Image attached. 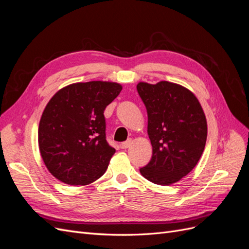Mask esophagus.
<instances>
[{
    "instance_id": "obj_1",
    "label": "esophagus",
    "mask_w": 249,
    "mask_h": 249,
    "mask_svg": "<svg viewBox=\"0 0 249 249\" xmlns=\"http://www.w3.org/2000/svg\"><path fill=\"white\" fill-rule=\"evenodd\" d=\"M132 143H133V140H132V139H127L126 141H124V142L122 143V147H123V148H129V147L132 145Z\"/></svg>"
}]
</instances>
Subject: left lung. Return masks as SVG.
<instances>
[{"instance_id": "obj_1", "label": "left lung", "mask_w": 249, "mask_h": 249, "mask_svg": "<svg viewBox=\"0 0 249 249\" xmlns=\"http://www.w3.org/2000/svg\"><path fill=\"white\" fill-rule=\"evenodd\" d=\"M137 91L147 111L153 146L152 159L140 173L157 185L177 183L196 166L205 149V113L190 90L175 83L140 82Z\"/></svg>"}]
</instances>
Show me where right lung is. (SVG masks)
<instances>
[{
    "instance_id": "add662e5",
    "label": "right lung",
    "mask_w": 249,
    "mask_h": 249,
    "mask_svg": "<svg viewBox=\"0 0 249 249\" xmlns=\"http://www.w3.org/2000/svg\"><path fill=\"white\" fill-rule=\"evenodd\" d=\"M112 82L76 83L62 88L44 109L38 127L42 160L67 185H87L106 172L115 153L106 140L104 111L122 91Z\"/></svg>"
}]
</instances>
